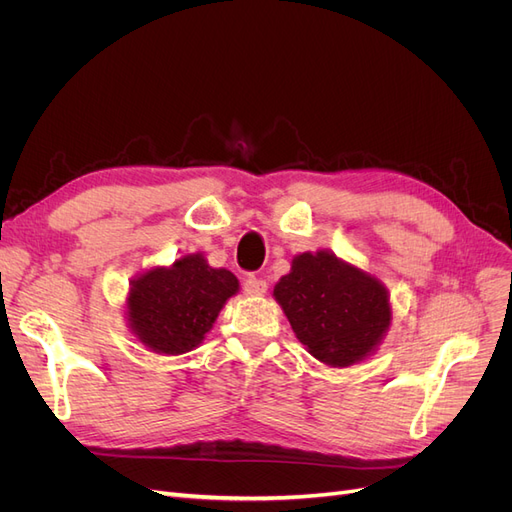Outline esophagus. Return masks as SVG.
Masks as SVG:
<instances>
[{"mask_svg": "<svg viewBox=\"0 0 512 512\" xmlns=\"http://www.w3.org/2000/svg\"><path fill=\"white\" fill-rule=\"evenodd\" d=\"M267 288H269V284H267L265 280H262V277L250 275V277H247V280L243 282V290H245L247 297H262V294L267 292Z\"/></svg>", "mask_w": 512, "mask_h": 512, "instance_id": "1", "label": "esophagus"}]
</instances>
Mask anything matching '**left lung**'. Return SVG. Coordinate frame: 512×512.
<instances>
[{"instance_id": "1", "label": "left lung", "mask_w": 512, "mask_h": 512, "mask_svg": "<svg viewBox=\"0 0 512 512\" xmlns=\"http://www.w3.org/2000/svg\"><path fill=\"white\" fill-rule=\"evenodd\" d=\"M273 297L299 342L331 367L363 361L391 324L389 292L380 280L331 252L299 254Z\"/></svg>"}]
</instances>
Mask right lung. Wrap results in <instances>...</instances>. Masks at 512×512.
<instances>
[{
  "instance_id": "add662e5",
  "label": "right lung",
  "mask_w": 512,
  "mask_h": 512,
  "mask_svg": "<svg viewBox=\"0 0 512 512\" xmlns=\"http://www.w3.org/2000/svg\"><path fill=\"white\" fill-rule=\"evenodd\" d=\"M237 290L239 280L230 271L209 267L203 254L183 256L173 267H156L132 282L130 329L153 352H190Z\"/></svg>"
}]
</instances>
